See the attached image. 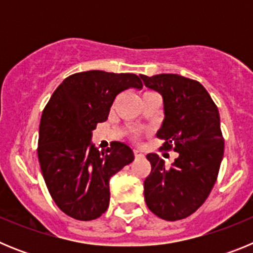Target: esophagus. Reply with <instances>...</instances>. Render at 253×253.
<instances>
[{
  "label": "esophagus",
  "instance_id": "obj_1",
  "mask_svg": "<svg viewBox=\"0 0 253 253\" xmlns=\"http://www.w3.org/2000/svg\"><path fill=\"white\" fill-rule=\"evenodd\" d=\"M134 156H135V158H144V153H143L142 151H139V149H134Z\"/></svg>",
  "mask_w": 253,
  "mask_h": 253
}]
</instances>
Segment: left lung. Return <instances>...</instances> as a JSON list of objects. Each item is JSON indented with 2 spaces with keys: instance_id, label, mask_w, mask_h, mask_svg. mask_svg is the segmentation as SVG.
I'll return each instance as SVG.
<instances>
[{
  "instance_id": "8db88e82",
  "label": "left lung",
  "mask_w": 253,
  "mask_h": 253,
  "mask_svg": "<svg viewBox=\"0 0 253 253\" xmlns=\"http://www.w3.org/2000/svg\"><path fill=\"white\" fill-rule=\"evenodd\" d=\"M140 78L163 97L161 149L178 153L169 169L158 154H147L152 169L144 180V199L157 216L180 220L204 204L218 177L224 153L218 107L195 80L172 73Z\"/></svg>"
}]
</instances>
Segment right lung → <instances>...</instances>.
I'll return each instance as SVG.
<instances>
[{"mask_svg":"<svg viewBox=\"0 0 253 253\" xmlns=\"http://www.w3.org/2000/svg\"><path fill=\"white\" fill-rule=\"evenodd\" d=\"M142 86L133 73H75L44 107L38 140L40 169L51 199L71 218L92 220L106 211L111 176L129 165L134 154L120 142L100 152L91 143L92 130L107 119L116 96Z\"/></svg>","mask_w":253,"mask_h":253,"instance_id":"add662e5","label":"right lung"}]
</instances>
